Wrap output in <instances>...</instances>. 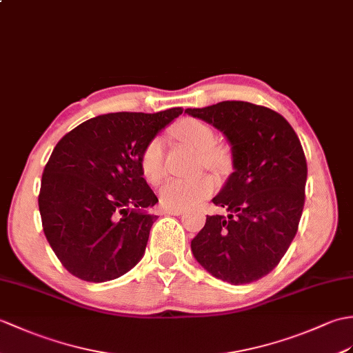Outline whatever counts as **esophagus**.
<instances>
[{"label":"esophagus","mask_w":353,"mask_h":353,"mask_svg":"<svg viewBox=\"0 0 353 353\" xmlns=\"http://www.w3.org/2000/svg\"><path fill=\"white\" fill-rule=\"evenodd\" d=\"M163 212H165L167 215H174V216H180V215L185 214L183 210H179V209H167V210H163Z\"/></svg>","instance_id":"1"}]
</instances>
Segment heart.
<instances>
[{"label":"heart","mask_w":353,"mask_h":353,"mask_svg":"<svg viewBox=\"0 0 353 353\" xmlns=\"http://www.w3.org/2000/svg\"><path fill=\"white\" fill-rule=\"evenodd\" d=\"M174 135L180 141L199 150L200 159L209 168H224L227 154L215 145V134L212 128L199 119L188 117L179 121ZM139 170L149 183H158L165 174L163 168V143L159 137H153L139 152ZM216 191V180L210 174H201L192 179H170L161 186L159 201L165 209H190Z\"/></svg>","instance_id":"b5f03b06"}]
</instances>
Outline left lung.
I'll use <instances>...</instances> for the list:
<instances>
[{
    "instance_id": "obj_1",
    "label": "left lung",
    "mask_w": 353,
    "mask_h": 353,
    "mask_svg": "<svg viewBox=\"0 0 353 353\" xmlns=\"http://www.w3.org/2000/svg\"><path fill=\"white\" fill-rule=\"evenodd\" d=\"M185 112L224 132L233 168L212 215L191 242L196 261L230 284L257 281L272 270L298 232L305 203L307 161L281 114L261 105L224 101Z\"/></svg>"
}]
</instances>
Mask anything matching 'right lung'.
<instances>
[{
	"label": "right lung",
	"instance_id": "obj_1",
	"mask_svg": "<svg viewBox=\"0 0 353 353\" xmlns=\"http://www.w3.org/2000/svg\"><path fill=\"white\" fill-rule=\"evenodd\" d=\"M182 108L111 112L65 134L46 162L39 210L61 265L81 280L103 283L132 269L145 251L158 199L139 170V152Z\"/></svg>",
	"mask_w": 353,
	"mask_h": 353
}]
</instances>
